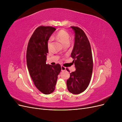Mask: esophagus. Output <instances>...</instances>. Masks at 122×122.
<instances>
[{"label":"esophagus","instance_id":"34e87169","mask_svg":"<svg viewBox=\"0 0 122 122\" xmlns=\"http://www.w3.org/2000/svg\"><path fill=\"white\" fill-rule=\"evenodd\" d=\"M61 71H65V70H66V68L64 67L63 66H61Z\"/></svg>","mask_w":122,"mask_h":122}]
</instances>
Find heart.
<instances>
[{
    "label": "heart",
    "instance_id": "1",
    "mask_svg": "<svg viewBox=\"0 0 122 122\" xmlns=\"http://www.w3.org/2000/svg\"><path fill=\"white\" fill-rule=\"evenodd\" d=\"M55 37L56 38L58 41L64 44V45L69 44L70 40V35L69 33L64 29H61L59 30L56 34L55 35ZM52 41V38H49L48 41V48L51 46V43Z\"/></svg>",
    "mask_w": 122,
    "mask_h": 122
}]
</instances>
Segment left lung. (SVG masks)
Returning <instances> with one entry per match:
<instances>
[{"instance_id": "8db88e82", "label": "left lung", "mask_w": 122, "mask_h": 122, "mask_svg": "<svg viewBox=\"0 0 122 122\" xmlns=\"http://www.w3.org/2000/svg\"><path fill=\"white\" fill-rule=\"evenodd\" d=\"M75 32V43L71 53L76 71L70 73L67 81L68 91L73 94H79L86 90L90 84L93 68L91 45L82 29L71 26ZM68 71L69 70L66 69Z\"/></svg>"}]
</instances>
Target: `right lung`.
I'll return each instance as SVG.
<instances>
[{"label": "right lung", "mask_w": 122, "mask_h": 122, "mask_svg": "<svg viewBox=\"0 0 122 122\" xmlns=\"http://www.w3.org/2000/svg\"><path fill=\"white\" fill-rule=\"evenodd\" d=\"M55 30L52 26L38 27L29 39L26 51L27 66L31 78L36 87L46 95L54 92L61 70L60 64L52 66L46 62L48 41Z\"/></svg>", "instance_id": "right-lung-1"}]
</instances>
